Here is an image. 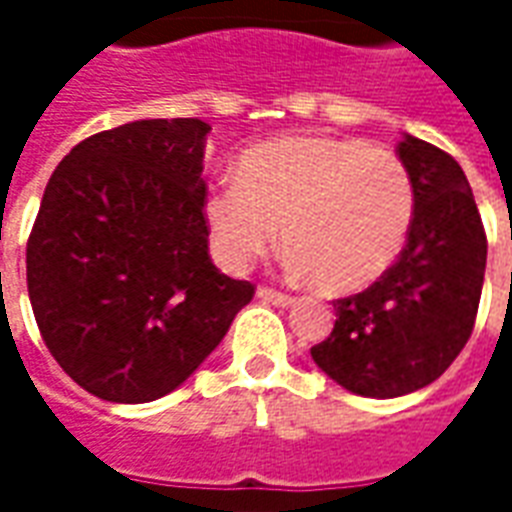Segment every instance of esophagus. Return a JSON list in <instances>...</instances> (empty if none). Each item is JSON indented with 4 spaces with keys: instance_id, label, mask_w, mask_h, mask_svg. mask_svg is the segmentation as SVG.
Returning a JSON list of instances; mask_svg holds the SVG:
<instances>
[{
    "instance_id": "esophagus-1",
    "label": "esophagus",
    "mask_w": 512,
    "mask_h": 512,
    "mask_svg": "<svg viewBox=\"0 0 512 512\" xmlns=\"http://www.w3.org/2000/svg\"><path fill=\"white\" fill-rule=\"evenodd\" d=\"M257 299L268 301V304H277V307H290V304H293V296L279 293V290L274 288H257Z\"/></svg>"
}]
</instances>
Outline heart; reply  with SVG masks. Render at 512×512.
I'll list each match as a JSON object with an SVG mask.
<instances>
[{"label": "heart", "instance_id": "heart-1", "mask_svg": "<svg viewBox=\"0 0 512 512\" xmlns=\"http://www.w3.org/2000/svg\"><path fill=\"white\" fill-rule=\"evenodd\" d=\"M417 191L403 158L354 136H288L246 150L238 180L205 197L222 266L244 271L279 235L293 274L329 293L373 285L395 266L414 224Z\"/></svg>", "mask_w": 512, "mask_h": 512}]
</instances>
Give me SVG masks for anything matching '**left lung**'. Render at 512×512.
I'll return each mask as SVG.
<instances>
[{
    "label": "left lung",
    "mask_w": 512,
    "mask_h": 512,
    "mask_svg": "<svg viewBox=\"0 0 512 512\" xmlns=\"http://www.w3.org/2000/svg\"><path fill=\"white\" fill-rule=\"evenodd\" d=\"M397 156L417 191L414 224L395 266L334 301L337 321L312 359L362 397H400L433 384L472 337L485 277L483 222L461 164L406 134Z\"/></svg>",
    "instance_id": "1"
}]
</instances>
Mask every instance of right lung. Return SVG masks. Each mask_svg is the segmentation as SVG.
I'll return each instance as SVG.
<instances>
[{"label":"right lung","instance_id":"add662e5","mask_svg":"<svg viewBox=\"0 0 512 512\" xmlns=\"http://www.w3.org/2000/svg\"><path fill=\"white\" fill-rule=\"evenodd\" d=\"M197 117L87 136L46 183L27 288L57 365L109 403H147L208 359L255 285L208 255Z\"/></svg>","mask_w":512,"mask_h":512}]
</instances>
